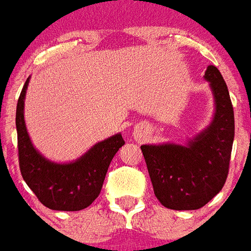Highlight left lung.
<instances>
[{
    "mask_svg": "<svg viewBox=\"0 0 251 251\" xmlns=\"http://www.w3.org/2000/svg\"><path fill=\"white\" fill-rule=\"evenodd\" d=\"M205 79L214 96V117L205 130L176 144L142 145L154 194L165 207L197 210L222 190L234 141V111L220 70L209 65Z\"/></svg>",
    "mask_w": 251,
    "mask_h": 251,
    "instance_id": "obj_1",
    "label": "left lung"
}]
</instances>
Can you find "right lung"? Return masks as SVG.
<instances>
[{"label": "right lung", "mask_w": 251, "mask_h": 251, "mask_svg": "<svg viewBox=\"0 0 251 251\" xmlns=\"http://www.w3.org/2000/svg\"><path fill=\"white\" fill-rule=\"evenodd\" d=\"M27 85L29 78L22 88L16 113L18 161L22 178L41 203L51 210H82L100 196L111 159L125 145V141L118 133L96 144L73 162H51L33 146L27 134L24 120Z\"/></svg>", "instance_id": "add662e5"}]
</instances>
